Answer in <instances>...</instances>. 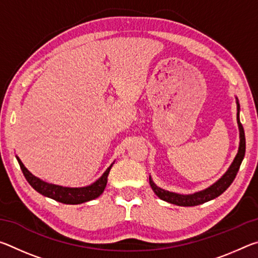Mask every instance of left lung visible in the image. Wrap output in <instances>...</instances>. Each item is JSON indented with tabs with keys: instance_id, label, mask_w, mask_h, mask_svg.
I'll list each match as a JSON object with an SVG mask.
<instances>
[{
	"instance_id": "obj_1",
	"label": "left lung",
	"mask_w": 258,
	"mask_h": 258,
	"mask_svg": "<svg viewBox=\"0 0 258 258\" xmlns=\"http://www.w3.org/2000/svg\"><path fill=\"white\" fill-rule=\"evenodd\" d=\"M237 108H238L237 120H238L239 131H240V146H239L238 154L235 156L233 163L230 166L228 172H226L216 183H214L212 186H209L206 190H203L194 195H177V194H174V192L163 190L157 186L149 177L150 186L160 199H163L167 203L177 205V206H197V205H202L204 203L209 202V200L218 197V196L223 194V192L231 185V183L233 182L235 176H237L240 165H241L242 159L244 157V152H246V138H244L243 126L241 123H240V118H239L240 106L238 101H237Z\"/></svg>"
}]
</instances>
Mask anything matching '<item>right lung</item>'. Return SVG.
Masks as SVG:
<instances>
[{
	"mask_svg": "<svg viewBox=\"0 0 258 258\" xmlns=\"http://www.w3.org/2000/svg\"><path fill=\"white\" fill-rule=\"evenodd\" d=\"M21 171L24 173V176L26 180L33 186V189L40 192L41 195L49 197L51 199H54L55 202L62 203V204H71V205H77L85 202H90V200L98 198L100 195L102 194L104 187L107 185L108 175L110 172V167L107 168V171L103 173V175L95 181L93 184L84 187H64L55 184H50L44 181L40 180V178L34 176L27 168L25 167L21 160L17 157Z\"/></svg>",
	"mask_w": 258,
	"mask_h": 258,
	"instance_id": "1",
	"label": "right lung"
}]
</instances>
